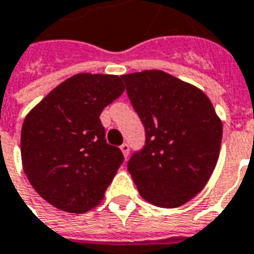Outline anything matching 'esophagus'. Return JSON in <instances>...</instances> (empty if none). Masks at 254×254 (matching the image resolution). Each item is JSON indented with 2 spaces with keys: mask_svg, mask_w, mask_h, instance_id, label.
Segmentation results:
<instances>
[{
  "mask_svg": "<svg viewBox=\"0 0 254 254\" xmlns=\"http://www.w3.org/2000/svg\"><path fill=\"white\" fill-rule=\"evenodd\" d=\"M120 148H121V151H122V153H124V156H125V157H127V156H129V145H127V142H124V144H122Z\"/></svg>",
  "mask_w": 254,
  "mask_h": 254,
  "instance_id": "34e87169",
  "label": "esophagus"
}]
</instances>
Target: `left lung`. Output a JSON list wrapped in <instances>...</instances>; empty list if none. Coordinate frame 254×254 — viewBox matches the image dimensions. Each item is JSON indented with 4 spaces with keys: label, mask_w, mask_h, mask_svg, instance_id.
Returning a JSON list of instances; mask_svg holds the SVG:
<instances>
[{
    "label": "left lung",
    "mask_w": 254,
    "mask_h": 254,
    "mask_svg": "<svg viewBox=\"0 0 254 254\" xmlns=\"http://www.w3.org/2000/svg\"><path fill=\"white\" fill-rule=\"evenodd\" d=\"M145 129L127 161L138 192L159 207H179L200 192L217 165L222 122L200 90L163 71L122 75Z\"/></svg>",
    "instance_id": "1"
}]
</instances>
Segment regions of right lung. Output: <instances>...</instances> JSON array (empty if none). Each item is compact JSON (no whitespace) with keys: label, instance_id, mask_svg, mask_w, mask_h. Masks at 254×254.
<instances>
[{"label":"right lung","instance_id":"obj_1","mask_svg":"<svg viewBox=\"0 0 254 254\" xmlns=\"http://www.w3.org/2000/svg\"><path fill=\"white\" fill-rule=\"evenodd\" d=\"M124 90L116 75H74L25 117L24 172L56 208L82 214L95 207L121 167L124 155L108 144L99 116Z\"/></svg>","mask_w":254,"mask_h":254}]
</instances>
